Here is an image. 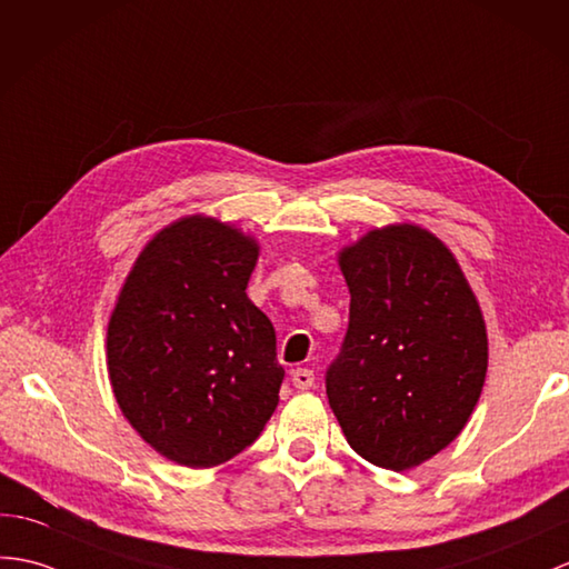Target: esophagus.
Returning a JSON list of instances; mask_svg holds the SVG:
<instances>
[{
    "label": "esophagus",
    "mask_w": 569,
    "mask_h": 569,
    "mask_svg": "<svg viewBox=\"0 0 569 569\" xmlns=\"http://www.w3.org/2000/svg\"><path fill=\"white\" fill-rule=\"evenodd\" d=\"M293 386L298 390H310L315 386V373L310 368H298V371H293Z\"/></svg>",
    "instance_id": "34e87169"
}]
</instances>
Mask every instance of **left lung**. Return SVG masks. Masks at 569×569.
I'll list each match as a JSON object with an SVG mask.
<instances>
[{"instance_id": "obj_1", "label": "left lung", "mask_w": 569, "mask_h": 569, "mask_svg": "<svg viewBox=\"0 0 569 569\" xmlns=\"http://www.w3.org/2000/svg\"><path fill=\"white\" fill-rule=\"evenodd\" d=\"M349 327L325 386L349 446L368 463L407 470L463 431L487 373L478 300L446 244L390 224L339 254Z\"/></svg>"}]
</instances>
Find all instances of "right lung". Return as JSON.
<instances>
[{
    "label": "right lung",
    "instance_id": "1",
    "mask_svg": "<svg viewBox=\"0 0 569 569\" xmlns=\"http://www.w3.org/2000/svg\"><path fill=\"white\" fill-rule=\"evenodd\" d=\"M259 247L213 218L169 224L118 296L106 351L118 405L154 451L187 468L242 453L279 405L283 366L247 298Z\"/></svg>",
    "mask_w": 569,
    "mask_h": 569
}]
</instances>
